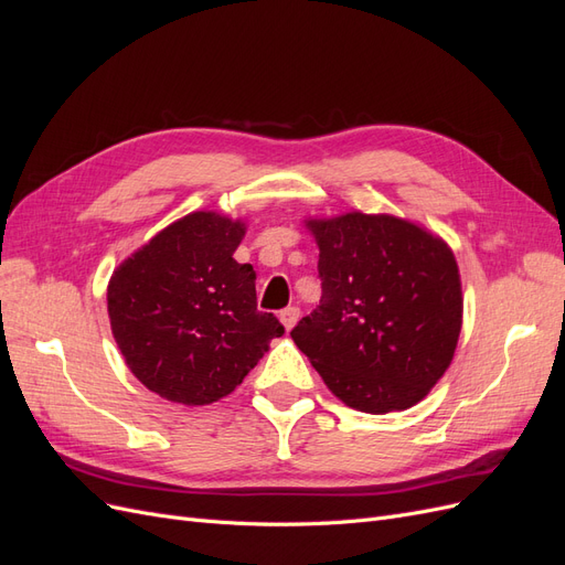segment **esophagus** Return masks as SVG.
<instances>
[{
  "label": "esophagus",
  "mask_w": 565,
  "mask_h": 565,
  "mask_svg": "<svg viewBox=\"0 0 565 565\" xmlns=\"http://www.w3.org/2000/svg\"><path fill=\"white\" fill-rule=\"evenodd\" d=\"M297 320H299V309H297V306H287V309L280 311V322L285 324V330H292L295 324H297Z\"/></svg>",
  "instance_id": "esophagus-1"
}]
</instances>
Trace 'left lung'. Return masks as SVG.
I'll return each instance as SVG.
<instances>
[{
  "label": "left lung",
  "instance_id": "obj_1",
  "mask_svg": "<svg viewBox=\"0 0 565 565\" xmlns=\"http://www.w3.org/2000/svg\"><path fill=\"white\" fill-rule=\"evenodd\" d=\"M322 297L289 332L349 407L391 413L419 403L448 370L461 328L450 247L396 216L309 221Z\"/></svg>",
  "mask_w": 565,
  "mask_h": 565
}]
</instances>
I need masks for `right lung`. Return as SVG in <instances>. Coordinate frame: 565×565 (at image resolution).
I'll return each instance as SVG.
<instances>
[{"instance_id":"add662e5","label":"right lung","mask_w":565,"mask_h":565,"mask_svg":"<svg viewBox=\"0 0 565 565\" xmlns=\"http://www.w3.org/2000/svg\"><path fill=\"white\" fill-rule=\"evenodd\" d=\"M245 226L188 214L119 266L108 316L129 370L158 396L207 405L243 384L285 328L256 309V273L233 252Z\"/></svg>"}]
</instances>
